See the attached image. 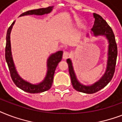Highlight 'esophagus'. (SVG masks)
Returning <instances> with one entry per match:
<instances>
[{"label":"esophagus","mask_w":122,"mask_h":122,"mask_svg":"<svg viewBox=\"0 0 122 122\" xmlns=\"http://www.w3.org/2000/svg\"><path fill=\"white\" fill-rule=\"evenodd\" d=\"M69 56H70V53H69V52H68V51L63 52V59H66L67 58H68Z\"/></svg>","instance_id":"obj_1"}]
</instances>
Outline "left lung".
Returning <instances> with one entry per match:
<instances>
[{
    "mask_svg": "<svg viewBox=\"0 0 122 122\" xmlns=\"http://www.w3.org/2000/svg\"><path fill=\"white\" fill-rule=\"evenodd\" d=\"M95 18L94 24L91 30L92 31L94 35H104L109 41V52H108V66L104 76L101 78L97 82L91 86H85L80 84L77 80L75 75L73 69L71 61L70 59L66 60L68 65L69 73L71 80V84L76 91L86 94H93L100 91L104 88L108 83L112 80L115 71L118 50L117 45L116 43L115 37L112 28L110 27L107 22L99 14L94 13Z\"/></svg>",
    "mask_w": 122,
    "mask_h": 122,
    "instance_id": "1",
    "label": "left lung"
}]
</instances>
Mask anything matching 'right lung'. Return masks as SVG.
Returning <instances> with one entry per match:
<instances>
[{
    "label": "right lung",
    "mask_w": 122,
    "mask_h": 122,
    "mask_svg": "<svg viewBox=\"0 0 122 122\" xmlns=\"http://www.w3.org/2000/svg\"><path fill=\"white\" fill-rule=\"evenodd\" d=\"M52 7H48L46 8H41L34 10H30L26 11L22 13L20 16H25V15H31V14H36V15H43V14L49 13L52 10ZM14 21L11 24V25L7 30L6 35V46L5 49V60L8 65L9 70L10 72V76L12 81H14V84L21 89L23 91L26 92L35 94V93H41L44 91H48L51 87L52 82H53L54 75L55 72L56 66L58 65L59 62L61 61L63 57V51H58L56 53L54 54L51 56L47 61L48 70L47 73L46 75L45 80L42 83L38 85H32L27 81H25L20 77L17 73L14 67L13 61H12L11 51H10V33L12 26L14 24Z\"/></svg>",
    "instance_id": "right-lung-1"
}]
</instances>
